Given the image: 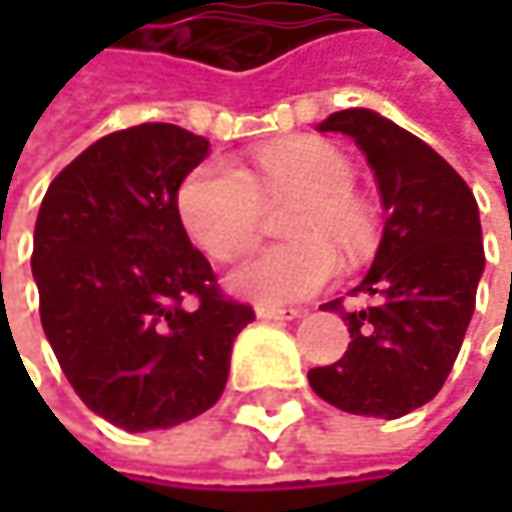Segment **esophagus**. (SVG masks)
<instances>
[{
    "label": "esophagus",
    "mask_w": 512,
    "mask_h": 512,
    "mask_svg": "<svg viewBox=\"0 0 512 512\" xmlns=\"http://www.w3.org/2000/svg\"><path fill=\"white\" fill-rule=\"evenodd\" d=\"M257 320H293L302 311L299 308H278V305H257L255 308Z\"/></svg>",
    "instance_id": "esophagus-1"
}]
</instances>
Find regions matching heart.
<instances>
[{"mask_svg":"<svg viewBox=\"0 0 512 512\" xmlns=\"http://www.w3.org/2000/svg\"><path fill=\"white\" fill-rule=\"evenodd\" d=\"M353 168L332 145L299 139L257 156L255 174L231 162L192 168L177 189V216L189 240L216 260L240 257L257 237L263 198L302 195L290 222L296 243L260 249L243 260L228 287L260 305H290L335 281L341 260L329 240L358 249L367 237V210L350 192Z\"/></svg>","mask_w":512,"mask_h":512,"instance_id":"b5f03b06","label":"heart"}]
</instances>
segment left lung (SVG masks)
I'll return each mask as SVG.
<instances>
[{
  "mask_svg": "<svg viewBox=\"0 0 512 512\" xmlns=\"http://www.w3.org/2000/svg\"><path fill=\"white\" fill-rule=\"evenodd\" d=\"M317 130L356 142L388 216L353 290L370 305H323L341 311L353 341L335 364L308 370V382L341 412L391 421L430 403L457 361L486 263L477 201L430 145L373 109L335 112Z\"/></svg>",
  "mask_w": 512,
  "mask_h": 512,
  "instance_id": "obj_1",
  "label": "left lung"
}]
</instances>
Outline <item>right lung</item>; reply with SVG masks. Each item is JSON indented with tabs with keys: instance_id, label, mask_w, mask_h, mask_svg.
Here are the masks:
<instances>
[{
	"instance_id": "right-lung-1",
	"label": "right lung",
	"mask_w": 512,
	"mask_h": 512,
	"mask_svg": "<svg viewBox=\"0 0 512 512\" xmlns=\"http://www.w3.org/2000/svg\"><path fill=\"white\" fill-rule=\"evenodd\" d=\"M210 142L139 124L94 142L50 183L35 222L41 323L79 400L127 433L168 430L225 391L255 320L225 299L177 216Z\"/></svg>"
}]
</instances>
